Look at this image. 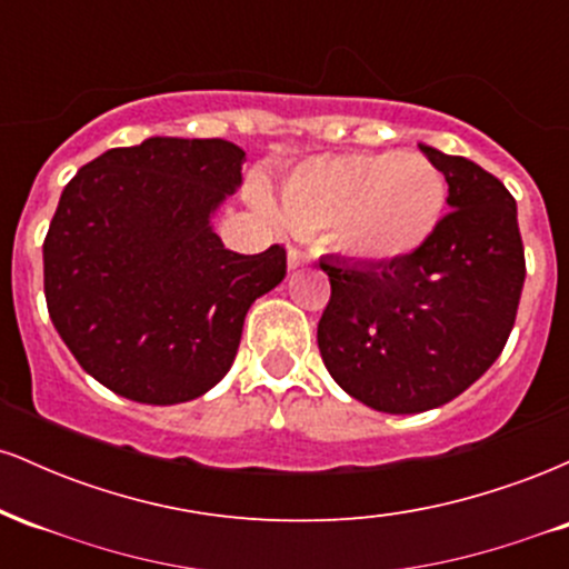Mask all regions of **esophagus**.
I'll return each mask as SVG.
<instances>
[{"label":"esophagus","instance_id":"34e87169","mask_svg":"<svg viewBox=\"0 0 569 569\" xmlns=\"http://www.w3.org/2000/svg\"><path fill=\"white\" fill-rule=\"evenodd\" d=\"M310 262V257H307L305 251H299V248H289V270H299V267H305Z\"/></svg>","mask_w":569,"mask_h":569}]
</instances>
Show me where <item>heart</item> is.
I'll list each match as a JSON object with an SVG mask.
<instances>
[{
	"label": "heart",
	"instance_id": "heart-1",
	"mask_svg": "<svg viewBox=\"0 0 569 569\" xmlns=\"http://www.w3.org/2000/svg\"><path fill=\"white\" fill-rule=\"evenodd\" d=\"M253 202L276 213L262 189ZM447 202L439 168L417 152H345L299 162L280 184L293 230L331 232V243L363 264H393L433 234Z\"/></svg>",
	"mask_w": 569,
	"mask_h": 569
}]
</instances>
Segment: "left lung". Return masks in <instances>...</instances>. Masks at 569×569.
I'll use <instances>...</instances> for the list:
<instances>
[{
  "instance_id": "8db88e82",
  "label": "left lung",
  "mask_w": 569,
  "mask_h": 569,
  "mask_svg": "<svg viewBox=\"0 0 569 569\" xmlns=\"http://www.w3.org/2000/svg\"><path fill=\"white\" fill-rule=\"evenodd\" d=\"M449 184L430 238L393 264L321 259V358L345 393L388 415L443 407L498 361L525 286L516 200L466 158L426 147Z\"/></svg>"
}]
</instances>
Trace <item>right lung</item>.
<instances>
[{"label":"right lung","mask_w":569,"mask_h":569,"mask_svg":"<svg viewBox=\"0 0 569 569\" xmlns=\"http://www.w3.org/2000/svg\"><path fill=\"white\" fill-rule=\"evenodd\" d=\"M224 139L152 136L63 187L42 246L50 321L103 388L192 401L227 375L248 307L286 278V248L234 253L211 217L243 181Z\"/></svg>","instance_id":"obj_1"}]
</instances>
